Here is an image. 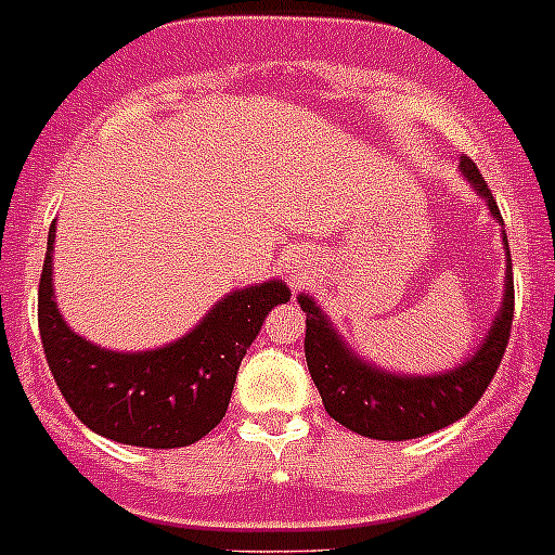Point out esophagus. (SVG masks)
I'll list each match as a JSON object with an SVG mask.
<instances>
[{
    "instance_id": "1",
    "label": "esophagus",
    "mask_w": 555,
    "mask_h": 555,
    "mask_svg": "<svg viewBox=\"0 0 555 555\" xmlns=\"http://www.w3.org/2000/svg\"><path fill=\"white\" fill-rule=\"evenodd\" d=\"M286 274L298 281V278H304V274H306V269L300 266V260H295V257H292V260H286Z\"/></svg>"
}]
</instances>
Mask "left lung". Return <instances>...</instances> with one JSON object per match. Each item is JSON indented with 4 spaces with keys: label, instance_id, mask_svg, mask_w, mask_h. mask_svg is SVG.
Returning <instances> with one entry per match:
<instances>
[{
    "label": "left lung",
    "instance_id": "obj_1",
    "mask_svg": "<svg viewBox=\"0 0 555 555\" xmlns=\"http://www.w3.org/2000/svg\"><path fill=\"white\" fill-rule=\"evenodd\" d=\"M459 166L461 175L485 197L490 215L504 225L502 211L495 206L476 163L461 157ZM298 304L306 312V366L312 372L314 387L321 392L326 412L358 436L378 438V441H406V438L429 436L464 418L490 387L507 349L509 330H513V263L507 251L504 298L485 344L473 352L469 361L438 375H396V372L378 370L361 361L344 344L335 326L326 321L321 306L309 295H300Z\"/></svg>",
    "mask_w": 555,
    "mask_h": 555
}]
</instances>
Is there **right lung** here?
<instances>
[{
	"label": "right lung",
	"instance_id": "right-lung-1",
	"mask_svg": "<svg viewBox=\"0 0 555 555\" xmlns=\"http://www.w3.org/2000/svg\"><path fill=\"white\" fill-rule=\"evenodd\" d=\"M51 257L53 225L39 278V335L62 398L96 436L149 450L194 444L223 421L243 354L266 314L292 295L281 281L237 289L168 347L111 352L62 321Z\"/></svg>",
	"mask_w": 555,
	"mask_h": 555
}]
</instances>
